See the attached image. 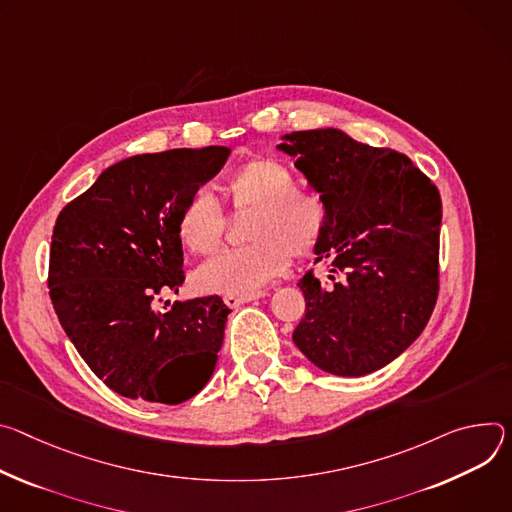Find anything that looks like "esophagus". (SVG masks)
<instances>
[{
	"label": "esophagus",
	"mask_w": 512,
	"mask_h": 512,
	"mask_svg": "<svg viewBox=\"0 0 512 512\" xmlns=\"http://www.w3.org/2000/svg\"><path fill=\"white\" fill-rule=\"evenodd\" d=\"M264 293L258 291V293H252V295H225L223 301L227 307H240L244 303H250V301H256V299H262Z\"/></svg>",
	"instance_id": "esophagus-1"
}]
</instances>
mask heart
I'll use <instances>...</instances> for the list:
<instances>
[{
	"label": "heart",
	"instance_id": "1",
	"mask_svg": "<svg viewBox=\"0 0 512 512\" xmlns=\"http://www.w3.org/2000/svg\"><path fill=\"white\" fill-rule=\"evenodd\" d=\"M230 195L238 211H248L246 238L240 248H227L195 272V285L205 293L252 295L285 272L291 252L309 256L321 244L329 207L317 191L297 187V179L274 158L246 162L230 181ZM227 219L217 199L195 191L179 215V238L195 254L213 252L225 234Z\"/></svg>",
	"mask_w": 512,
	"mask_h": 512
}]
</instances>
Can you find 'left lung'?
I'll return each instance as SVG.
<instances>
[{"label":"left lung","instance_id":"left-lung-1","mask_svg":"<svg viewBox=\"0 0 512 512\" xmlns=\"http://www.w3.org/2000/svg\"><path fill=\"white\" fill-rule=\"evenodd\" d=\"M329 207L315 248L325 280L299 287L305 317L297 348L321 370L364 376L401 356L425 329L439 293L441 197L401 152L325 128L278 144Z\"/></svg>","mask_w":512,"mask_h":512}]
</instances>
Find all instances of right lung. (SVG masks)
Masks as SVG:
<instances>
[{"mask_svg": "<svg viewBox=\"0 0 512 512\" xmlns=\"http://www.w3.org/2000/svg\"><path fill=\"white\" fill-rule=\"evenodd\" d=\"M230 148H177L109 166L56 217L48 289L81 358L126 399L179 405L211 378L227 309L217 295L156 303L185 282L179 215Z\"/></svg>", "mask_w": 512, "mask_h": 512, "instance_id": "add662e5", "label": "right lung"}]
</instances>
